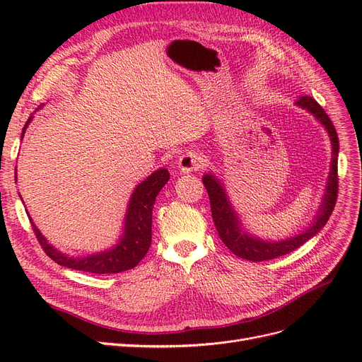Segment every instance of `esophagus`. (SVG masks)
I'll return each instance as SVG.
<instances>
[{"mask_svg":"<svg viewBox=\"0 0 362 362\" xmlns=\"http://www.w3.org/2000/svg\"><path fill=\"white\" fill-rule=\"evenodd\" d=\"M205 156L202 154L201 151H189L182 154L178 160V170L181 173H189L193 170H198L201 168H204L205 164Z\"/></svg>","mask_w":362,"mask_h":362,"instance_id":"obj_1","label":"esophagus"}]
</instances>
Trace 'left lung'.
I'll return each mask as SVG.
<instances>
[{
    "mask_svg": "<svg viewBox=\"0 0 362 362\" xmlns=\"http://www.w3.org/2000/svg\"><path fill=\"white\" fill-rule=\"evenodd\" d=\"M296 105L303 110L308 112L314 116V119L319 122L325 131L329 136L331 140V166L329 173H327L326 185L323 190V196L319 208H317L315 216L313 222L305 226L302 231L298 234H293L290 237H284L278 240L262 238L250 233V229L245 226V223L240 218L238 213L229 199L228 192L225 189V182L214 175L211 170L206 172L202 177V182L210 196L211 204V214L218 233V237L222 238L225 246L233 252L234 255L249 259V261H266L278 258L281 255H286L288 252L300 247L303 243L308 242L315 234L320 233V229L326 225L327 218H329L335 201H337V190H338V178H337V164H338V136L331 122L329 116L325 113L323 108L313 100L311 96H302L299 101H296Z\"/></svg>",
    "mask_w": 362,
    "mask_h": 362,
    "instance_id": "8db88e82",
    "label": "left lung"
}]
</instances>
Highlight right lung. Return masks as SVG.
I'll return each mask as SVG.
<instances>
[{
    "label": "right lung",
    "mask_w": 362,
    "mask_h": 362,
    "mask_svg": "<svg viewBox=\"0 0 362 362\" xmlns=\"http://www.w3.org/2000/svg\"><path fill=\"white\" fill-rule=\"evenodd\" d=\"M42 107L43 104L39 105L37 110H40ZM33 117H35L33 115L28 117L27 124L23 129V134H21V140L24 139L25 129L28 128ZM168 181V169L160 168L156 172H152L146 180L139 182L133 193H131V198L127 205L122 234H120L117 242L112 247L100 252H93V254L78 257L63 254L62 250L54 247L48 242L45 235H42L40 229L36 226L35 222H33L31 216L28 213L27 214L30 217L33 231L36 233L40 246L47 252V255L56 261L57 264L74 270L96 273V275L125 272L136 267L140 259L146 255L152 240V208H154L157 194ZM21 201H23V198H21Z\"/></svg>",
    "instance_id": "right-lung-1"
}]
</instances>
